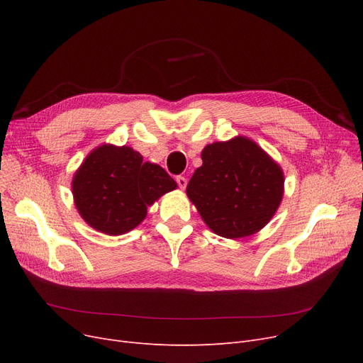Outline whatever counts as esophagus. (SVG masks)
Returning a JSON list of instances; mask_svg holds the SVG:
<instances>
[{
  "label": "esophagus",
  "mask_w": 363,
  "mask_h": 363,
  "mask_svg": "<svg viewBox=\"0 0 363 363\" xmlns=\"http://www.w3.org/2000/svg\"><path fill=\"white\" fill-rule=\"evenodd\" d=\"M177 182H178V186L181 189H185V186H186V178L185 177H182V175L177 177Z\"/></svg>",
  "instance_id": "34e87169"
}]
</instances>
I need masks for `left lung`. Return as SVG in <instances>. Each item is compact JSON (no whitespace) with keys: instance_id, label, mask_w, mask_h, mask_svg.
I'll use <instances>...</instances> for the list:
<instances>
[{"instance_id":"obj_1","label":"left lung","mask_w":363,"mask_h":363,"mask_svg":"<svg viewBox=\"0 0 363 363\" xmlns=\"http://www.w3.org/2000/svg\"><path fill=\"white\" fill-rule=\"evenodd\" d=\"M201 160L186 185V196L204 223L231 240L259 233L284 196L281 166L245 137L206 145Z\"/></svg>"}]
</instances>
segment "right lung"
I'll return each mask as SVG.
<instances>
[{
  "label": "right lung",
  "instance_id": "obj_1",
  "mask_svg": "<svg viewBox=\"0 0 363 363\" xmlns=\"http://www.w3.org/2000/svg\"><path fill=\"white\" fill-rule=\"evenodd\" d=\"M175 188L163 167L144 162L130 147L111 144L92 150L72 181L79 215L107 235L133 230L147 216V207Z\"/></svg>",
  "mask_w": 363,
  "mask_h": 363
}]
</instances>
